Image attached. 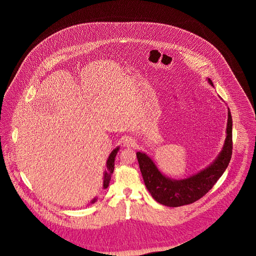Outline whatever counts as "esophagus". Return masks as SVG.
<instances>
[{
	"instance_id": "1",
	"label": "esophagus",
	"mask_w": 256,
	"mask_h": 256,
	"mask_svg": "<svg viewBox=\"0 0 256 256\" xmlns=\"http://www.w3.org/2000/svg\"><path fill=\"white\" fill-rule=\"evenodd\" d=\"M122 144H124V146H126V148H130V146H134L135 141H134V139L130 138V137H126L122 140Z\"/></svg>"
}]
</instances>
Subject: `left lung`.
Instances as JSON below:
<instances>
[{"mask_svg": "<svg viewBox=\"0 0 256 256\" xmlns=\"http://www.w3.org/2000/svg\"><path fill=\"white\" fill-rule=\"evenodd\" d=\"M209 84L213 86L210 78ZM226 140L216 159L206 168L182 180H174L164 176L152 159L145 152L136 154L140 170L148 191L160 204L169 207L182 206L200 200L214 186L228 168L232 154V118L228 111Z\"/></svg>", "mask_w": 256, "mask_h": 256, "instance_id": "obj_1", "label": "left lung"}]
</instances>
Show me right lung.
I'll list each match as a JSON object with an SVG mask.
<instances>
[{
	"instance_id": "add662e5",
	"label": "right lung",
	"mask_w": 256,
	"mask_h": 256,
	"mask_svg": "<svg viewBox=\"0 0 256 256\" xmlns=\"http://www.w3.org/2000/svg\"><path fill=\"white\" fill-rule=\"evenodd\" d=\"M119 148H120V146L115 148L111 152V154H110V156L108 158V161H106V170H104V182H102V188L104 189H106L108 187V185H110L111 174H113V170H114V161H115V158H116L117 152H119ZM96 200H97V198H95L91 202V204H94Z\"/></svg>"
}]
</instances>
